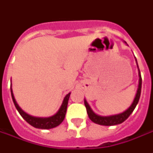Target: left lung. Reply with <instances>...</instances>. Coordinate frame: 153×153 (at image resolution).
<instances>
[{
	"instance_id": "left-lung-1",
	"label": "left lung",
	"mask_w": 153,
	"mask_h": 153,
	"mask_svg": "<svg viewBox=\"0 0 153 153\" xmlns=\"http://www.w3.org/2000/svg\"><path fill=\"white\" fill-rule=\"evenodd\" d=\"M124 43L126 45H128L126 41H124ZM134 58H135L137 66L138 75H139V83H138L137 91V93H136L135 98L133 99L132 104L130 105V106L128 107L126 110H125L122 113H120V114H114V115H109V116H100V115H98V114H95L93 111V109H91V107L90 106V105L87 102V101L86 99H84V104H85V106L86 108V111H87V114H88L89 118L91 119L93 122L98 124V125H101V126H116V125H118V124L124 122L126 119L128 118V117L130 116V114L133 113V111L134 110L136 106H137V105L138 102H139V99H140V92H141V84H142V79H141V75H140V69H139V67H138L137 61V59H136L135 56H134Z\"/></svg>"
}]
</instances>
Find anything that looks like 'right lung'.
<instances>
[{
    "label": "right lung",
    "instance_id": "obj_1",
    "mask_svg": "<svg viewBox=\"0 0 153 153\" xmlns=\"http://www.w3.org/2000/svg\"><path fill=\"white\" fill-rule=\"evenodd\" d=\"M11 94H12V98H13V103L15 105L16 108L17 109V111L20 113L23 118L25 119V121H27V123L30 124L31 126L37 128H41V129H49V128H55L56 126H59L60 124L62 123V121L64 120L65 115L67 113V104H68V100H69L70 95L71 93H68L67 95L65 96L63 98L62 103L61 106L59 109L56 114L48 117H34L30 115V114L25 113L23 110L17 102L16 101L14 94H13V89H12V84H11Z\"/></svg>",
    "mask_w": 153,
    "mask_h": 153
}]
</instances>
